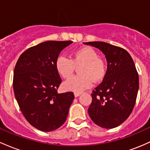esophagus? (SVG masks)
<instances>
[{"mask_svg":"<svg viewBox=\"0 0 150 150\" xmlns=\"http://www.w3.org/2000/svg\"><path fill=\"white\" fill-rule=\"evenodd\" d=\"M81 94V92H74V96L76 98V97L79 96Z\"/></svg>","mask_w":150,"mask_h":150,"instance_id":"esophagus-1","label":"esophagus"}]
</instances>
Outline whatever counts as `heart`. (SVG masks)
Here are the masks:
<instances>
[{"mask_svg": "<svg viewBox=\"0 0 150 150\" xmlns=\"http://www.w3.org/2000/svg\"><path fill=\"white\" fill-rule=\"evenodd\" d=\"M78 69L79 76L65 81L63 87L65 90L74 92H81L90 88L95 82L100 81L105 74V66L93 48L86 47L77 50L71 54V59L60 55L55 61V68L62 78L69 79Z\"/></svg>", "mask_w": 150, "mask_h": 150, "instance_id": "heart-1", "label": "heart"}]
</instances>
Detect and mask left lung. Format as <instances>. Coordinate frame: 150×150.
Wrapping results in <instances>:
<instances>
[{
	"instance_id": "obj_1",
	"label": "left lung",
	"mask_w": 150,
	"mask_h": 150,
	"mask_svg": "<svg viewBox=\"0 0 150 150\" xmlns=\"http://www.w3.org/2000/svg\"><path fill=\"white\" fill-rule=\"evenodd\" d=\"M83 44L99 49L108 62L103 81L91 94L88 115L97 125L114 128L133 110L139 88L138 73L132 57L124 49L103 42Z\"/></svg>"
}]
</instances>
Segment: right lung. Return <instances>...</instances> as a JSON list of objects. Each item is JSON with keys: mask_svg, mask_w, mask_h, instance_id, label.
I'll use <instances>...</instances> for the list:
<instances>
[{"mask_svg": "<svg viewBox=\"0 0 150 150\" xmlns=\"http://www.w3.org/2000/svg\"><path fill=\"white\" fill-rule=\"evenodd\" d=\"M72 41H47L20 56L13 75V90L22 113L35 128L50 132L64 123L74 95L57 93L62 79L55 61Z\"/></svg>", "mask_w": 150, "mask_h": 150, "instance_id": "obj_1", "label": "right lung"}]
</instances>
